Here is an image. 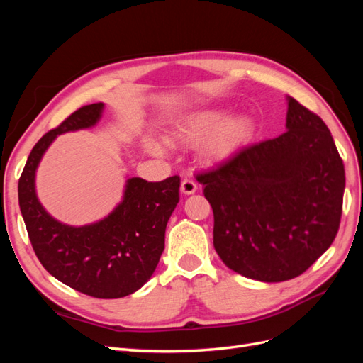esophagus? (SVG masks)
<instances>
[{
    "mask_svg": "<svg viewBox=\"0 0 363 363\" xmlns=\"http://www.w3.org/2000/svg\"><path fill=\"white\" fill-rule=\"evenodd\" d=\"M180 189H182V192H183L184 195H191V194H195V192H196V189H199V186H196V183H195L194 180L184 179V180L182 182Z\"/></svg>",
    "mask_w": 363,
    "mask_h": 363,
    "instance_id": "esophagus-1",
    "label": "esophagus"
}]
</instances>
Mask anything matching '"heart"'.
Here are the masks:
<instances>
[{
    "label": "heart",
    "mask_w": 363,
    "mask_h": 363,
    "mask_svg": "<svg viewBox=\"0 0 363 363\" xmlns=\"http://www.w3.org/2000/svg\"><path fill=\"white\" fill-rule=\"evenodd\" d=\"M221 108H203L186 116L175 130L182 144H200V155L207 162H224L242 150L255 135V123L245 115L227 118ZM151 150L162 151L159 142H150Z\"/></svg>",
    "instance_id": "1"
}]
</instances>
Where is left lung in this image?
Listing matches in <instances>:
<instances>
[{"instance_id":"8db88e82","label":"left lung","mask_w":363,"mask_h":363,"mask_svg":"<svg viewBox=\"0 0 363 363\" xmlns=\"http://www.w3.org/2000/svg\"><path fill=\"white\" fill-rule=\"evenodd\" d=\"M283 135L196 175L213 211V247L259 281L298 277L339 230L345 171L324 121L288 96Z\"/></svg>"}]
</instances>
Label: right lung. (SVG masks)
<instances>
[{
	"label": "right lung",
	"mask_w": 363,
	"mask_h": 363,
	"mask_svg": "<svg viewBox=\"0 0 363 363\" xmlns=\"http://www.w3.org/2000/svg\"><path fill=\"white\" fill-rule=\"evenodd\" d=\"M103 103L83 106L33 147L18 183L19 207L38 259L52 277L95 298H121L150 280L164 248V230L180 196V177L127 180L123 201L104 219L72 227L54 219L38 200L35 177L57 135L94 127Z\"/></svg>",
	"instance_id": "obj_1"
}]
</instances>
